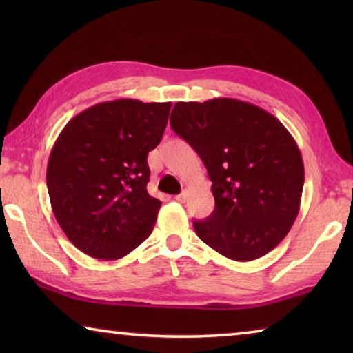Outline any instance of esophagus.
Segmentation results:
<instances>
[{
    "instance_id": "34e87169",
    "label": "esophagus",
    "mask_w": 353,
    "mask_h": 353,
    "mask_svg": "<svg viewBox=\"0 0 353 353\" xmlns=\"http://www.w3.org/2000/svg\"><path fill=\"white\" fill-rule=\"evenodd\" d=\"M187 198H188V190H182V193L176 196V201L185 202V201H187Z\"/></svg>"
}]
</instances>
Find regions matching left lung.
<instances>
[{"label":"left lung","instance_id":"left-lung-1","mask_svg":"<svg viewBox=\"0 0 353 353\" xmlns=\"http://www.w3.org/2000/svg\"><path fill=\"white\" fill-rule=\"evenodd\" d=\"M170 124L198 152L212 181L214 210L193 221L201 240L236 261L276 248L297 218L305 181L301 151L283 124L230 98L177 103Z\"/></svg>","mask_w":353,"mask_h":353}]
</instances>
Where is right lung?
<instances>
[{"instance_id":"right-lung-1","label":"right lung","mask_w":353,"mask_h":353,"mask_svg":"<svg viewBox=\"0 0 353 353\" xmlns=\"http://www.w3.org/2000/svg\"><path fill=\"white\" fill-rule=\"evenodd\" d=\"M171 103L117 99L70 119L51 149L52 213L83 254L128 255L151 235L162 202L148 193V152L162 140Z\"/></svg>"}]
</instances>
